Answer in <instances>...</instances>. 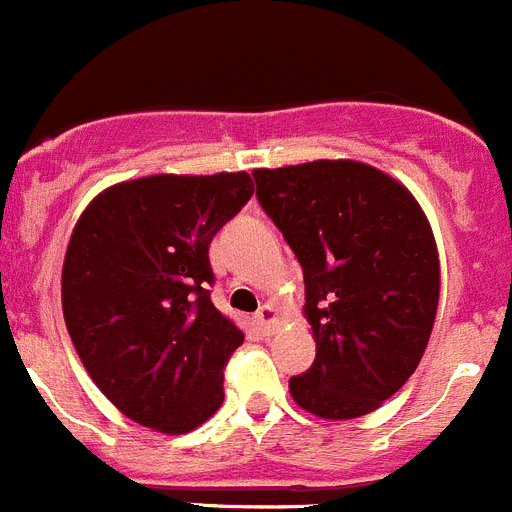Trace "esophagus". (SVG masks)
<instances>
[{"label":"esophagus","instance_id":"1","mask_svg":"<svg viewBox=\"0 0 512 512\" xmlns=\"http://www.w3.org/2000/svg\"><path fill=\"white\" fill-rule=\"evenodd\" d=\"M256 323L261 325V330H264V333H271V330L277 328V323H279L277 307H274V305H261L259 312H256Z\"/></svg>","mask_w":512,"mask_h":512}]
</instances>
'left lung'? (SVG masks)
<instances>
[{"label":"left lung","instance_id":"left-lung-1","mask_svg":"<svg viewBox=\"0 0 512 512\" xmlns=\"http://www.w3.org/2000/svg\"><path fill=\"white\" fill-rule=\"evenodd\" d=\"M256 197L305 274L315 361L289 392L307 413L351 420L418 369L438 310V248L413 194L361 161L256 169Z\"/></svg>","mask_w":512,"mask_h":512}]
</instances>
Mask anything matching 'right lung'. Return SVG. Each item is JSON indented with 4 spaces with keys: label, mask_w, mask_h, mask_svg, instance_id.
I'll return each instance as SVG.
<instances>
[{
    "label": "right lung",
    "mask_w": 512,
    "mask_h": 512,
    "mask_svg": "<svg viewBox=\"0 0 512 512\" xmlns=\"http://www.w3.org/2000/svg\"><path fill=\"white\" fill-rule=\"evenodd\" d=\"M246 171L156 174L97 194L61 274L66 328L104 397L158 433H189L223 405L243 330L210 300V243L251 200Z\"/></svg>",
    "instance_id": "right-lung-1"
}]
</instances>
